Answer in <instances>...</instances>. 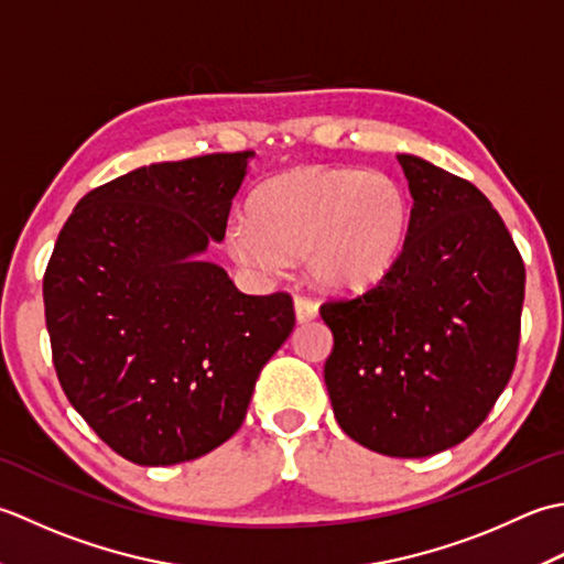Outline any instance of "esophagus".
<instances>
[{
  "mask_svg": "<svg viewBox=\"0 0 564 564\" xmlns=\"http://www.w3.org/2000/svg\"><path fill=\"white\" fill-rule=\"evenodd\" d=\"M294 316L299 324H308L318 316V304L306 296H294Z\"/></svg>",
  "mask_w": 564,
  "mask_h": 564,
  "instance_id": "esophagus-1",
  "label": "esophagus"
}]
</instances>
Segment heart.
I'll list each match as a JSON object with an SVG mask.
<instances>
[{
  "instance_id": "heart-1",
  "label": "heart",
  "mask_w": 564,
  "mask_h": 564,
  "mask_svg": "<svg viewBox=\"0 0 564 564\" xmlns=\"http://www.w3.org/2000/svg\"><path fill=\"white\" fill-rule=\"evenodd\" d=\"M248 216L226 226L224 243L240 268L272 278L306 258L328 292L370 290L394 268L409 234L404 187L382 170L304 165L252 192Z\"/></svg>"
}]
</instances>
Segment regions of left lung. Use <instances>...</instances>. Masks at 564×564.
I'll return each instance as SVG.
<instances>
[{"instance_id": "8db88e82", "label": "left lung", "mask_w": 564, "mask_h": 564, "mask_svg": "<svg viewBox=\"0 0 564 564\" xmlns=\"http://www.w3.org/2000/svg\"><path fill=\"white\" fill-rule=\"evenodd\" d=\"M411 221L377 286L321 306L324 367L338 426L389 457L463 443L516 365L525 268L501 216L473 182L399 153Z\"/></svg>"}]
</instances>
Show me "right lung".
I'll use <instances>...</instances> for the list:
<instances>
[{"label":"right lung","instance_id":"right-lung-1","mask_svg":"<svg viewBox=\"0 0 564 564\" xmlns=\"http://www.w3.org/2000/svg\"><path fill=\"white\" fill-rule=\"evenodd\" d=\"M252 153L153 163L79 199L43 278L65 397L113 453L160 467L240 429L292 296H250L202 256L221 243Z\"/></svg>","mask_w":564,"mask_h":564}]
</instances>
